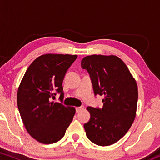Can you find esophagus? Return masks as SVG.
<instances>
[{"instance_id":"obj_1","label":"esophagus","mask_w":160,"mask_h":160,"mask_svg":"<svg viewBox=\"0 0 160 160\" xmlns=\"http://www.w3.org/2000/svg\"><path fill=\"white\" fill-rule=\"evenodd\" d=\"M83 108H84L83 106H80V107L76 108V112H77V113H79V112L81 111L82 110H83Z\"/></svg>"}]
</instances>
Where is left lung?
Listing matches in <instances>:
<instances>
[{"label":"left lung","instance_id":"8db88e82","mask_svg":"<svg viewBox=\"0 0 160 160\" xmlns=\"http://www.w3.org/2000/svg\"><path fill=\"white\" fill-rule=\"evenodd\" d=\"M81 67L90 76L95 95L104 96L103 108L87 107L89 122L84 124L86 136L99 146H109L122 138L135 118L138 86L129 70L115 56L84 57Z\"/></svg>","mask_w":160,"mask_h":160}]
</instances>
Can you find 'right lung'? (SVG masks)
Segmentation results:
<instances>
[{"label":"right lung","instance_id":"add662e5","mask_svg":"<svg viewBox=\"0 0 160 160\" xmlns=\"http://www.w3.org/2000/svg\"><path fill=\"white\" fill-rule=\"evenodd\" d=\"M77 55L46 54L28 68L17 92V104L27 132L43 144H53L63 138L75 114L74 107L54 102L59 93L64 98L62 82Z\"/></svg>","mask_w":160,"mask_h":160}]
</instances>
